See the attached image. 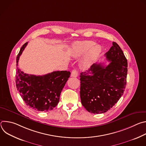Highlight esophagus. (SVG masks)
<instances>
[{
  "label": "esophagus",
  "instance_id": "34e87169",
  "mask_svg": "<svg viewBox=\"0 0 146 146\" xmlns=\"http://www.w3.org/2000/svg\"><path fill=\"white\" fill-rule=\"evenodd\" d=\"M78 76V72L77 71L76 69H74L72 70L71 73V76L73 77H76Z\"/></svg>",
  "mask_w": 146,
  "mask_h": 146
}]
</instances>
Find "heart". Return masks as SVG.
Segmentation results:
<instances>
[{
	"instance_id": "b5f03b06",
	"label": "heart",
	"mask_w": 146,
	"mask_h": 146,
	"mask_svg": "<svg viewBox=\"0 0 146 146\" xmlns=\"http://www.w3.org/2000/svg\"><path fill=\"white\" fill-rule=\"evenodd\" d=\"M102 50V47L100 45L95 44L94 41L84 40L75 42L70 52L74 57H80L84 54L81 64L83 68H88L98 59Z\"/></svg>"
}]
</instances>
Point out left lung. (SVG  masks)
<instances>
[{"label": "left lung", "mask_w": 146, "mask_h": 146, "mask_svg": "<svg viewBox=\"0 0 146 146\" xmlns=\"http://www.w3.org/2000/svg\"><path fill=\"white\" fill-rule=\"evenodd\" d=\"M105 56L110 62L108 65L94 64L87 72L80 73L81 104L93 114L104 113L112 108L127 84V59L118 44L113 42Z\"/></svg>", "instance_id": "obj_1"}]
</instances>
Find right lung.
I'll return each instance as SVG.
<instances>
[{"label": "right lung", "mask_w": 146, "mask_h": 146, "mask_svg": "<svg viewBox=\"0 0 146 146\" xmlns=\"http://www.w3.org/2000/svg\"><path fill=\"white\" fill-rule=\"evenodd\" d=\"M28 42L17 55L15 83L17 90L26 105L38 111L52 110L59 102V96L70 77L69 71H55L43 76L24 73L18 67V60Z\"/></svg>", "instance_id": "obj_1"}]
</instances>
